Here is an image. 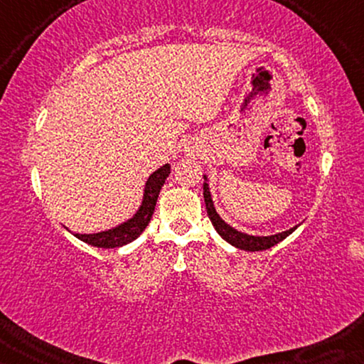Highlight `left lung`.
I'll use <instances>...</instances> for the list:
<instances>
[{
    "label": "left lung",
    "mask_w": 364,
    "mask_h": 364,
    "mask_svg": "<svg viewBox=\"0 0 364 364\" xmlns=\"http://www.w3.org/2000/svg\"><path fill=\"white\" fill-rule=\"evenodd\" d=\"M203 200H205L208 218L212 220V225L215 227L218 235H220L225 242L230 243V245L240 248V250H247V252L267 250V248H272L273 245H277L278 242H282L283 238H287L290 233H293L298 227H300V223H298V225L291 227L290 230L273 233V235H250V233L237 230V228L228 225V223L217 213L215 205H213V200H212V193H210V187H208L207 176H203Z\"/></svg>",
    "instance_id": "left-lung-1"
}]
</instances>
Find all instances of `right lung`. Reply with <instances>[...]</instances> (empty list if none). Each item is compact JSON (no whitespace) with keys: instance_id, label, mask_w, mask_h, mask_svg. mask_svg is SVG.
Masks as SVG:
<instances>
[{"instance_id":"right-lung-1","label":"right lung","mask_w":364,"mask_h":364,"mask_svg":"<svg viewBox=\"0 0 364 364\" xmlns=\"http://www.w3.org/2000/svg\"><path fill=\"white\" fill-rule=\"evenodd\" d=\"M168 173H171V164H164L161 168H157L156 172L149 176L146 186H144L141 205L131 218H127V220H124L116 227L107 228V230L96 233H74V237L87 243V245L97 248H116L136 240L151 222L157 197L161 193L162 186L166 183Z\"/></svg>"}]
</instances>
